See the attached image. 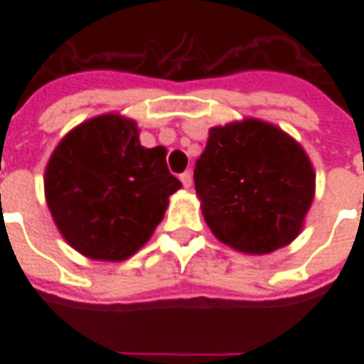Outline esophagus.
I'll use <instances>...</instances> for the list:
<instances>
[{
  "label": "esophagus",
  "mask_w": 364,
  "mask_h": 364,
  "mask_svg": "<svg viewBox=\"0 0 364 364\" xmlns=\"http://www.w3.org/2000/svg\"><path fill=\"white\" fill-rule=\"evenodd\" d=\"M181 183L185 189H189L191 185H193V173H191V171H185V173H181Z\"/></svg>",
  "instance_id": "1"
}]
</instances>
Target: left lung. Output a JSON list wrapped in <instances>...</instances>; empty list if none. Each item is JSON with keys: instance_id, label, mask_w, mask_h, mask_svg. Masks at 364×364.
<instances>
[{"instance_id": "8db88e82", "label": "left lung", "mask_w": 364, "mask_h": 364, "mask_svg": "<svg viewBox=\"0 0 364 364\" xmlns=\"http://www.w3.org/2000/svg\"><path fill=\"white\" fill-rule=\"evenodd\" d=\"M208 228L237 252L263 255L300 234L316 175L302 146L257 119L214 127L195 164Z\"/></svg>"}]
</instances>
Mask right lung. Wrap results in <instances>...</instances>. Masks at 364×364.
Wrapping results in <instances>:
<instances>
[{
	"label": "right lung",
	"instance_id": "1",
	"mask_svg": "<svg viewBox=\"0 0 364 364\" xmlns=\"http://www.w3.org/2000/svg\"><path fill=\"white\" fill-rule=\"evenodd\" d=\"M181 181L166 148H144L134 120L101 114L68 132L50 156L44 195L68 244L85 257L124 261L142 247Z\"/></svg>",
	"mask_w": 364,
	"mask_h": 364
}]
</instances>
